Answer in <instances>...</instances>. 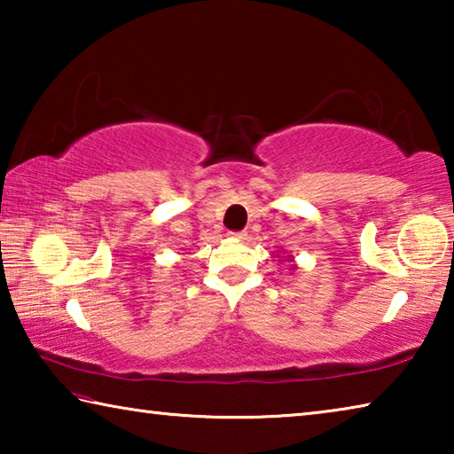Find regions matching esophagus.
<instances>
[{"label":"esophagus","mask_w":454,"mask_h":454,"mask_svg":"<svg viewBox=\"0 0 454 454\" xmlns=\"http://www.w3.org/2000/svg\"><path fill=\"white\" fill-rule=\"evenodd\" d=\"M230 238H234V240H246L248 234H246V232H230Z\"/></svg>","instance_id":"esophagus-1"}]
</instances>
